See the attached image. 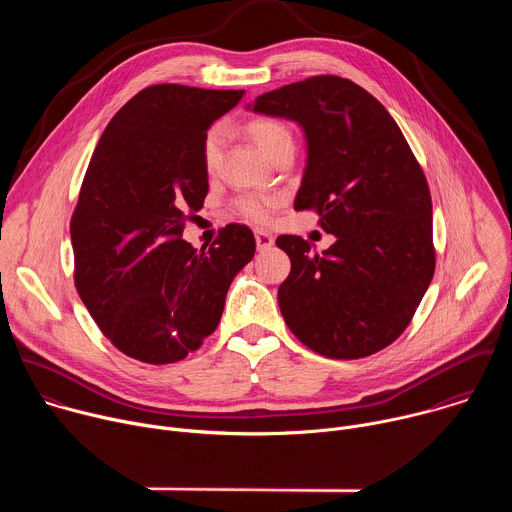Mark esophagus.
<instances>
[{
	"mask_svg": "<svg viewBox=\"0 0 512 512\" xmlns=\"http://www.w3.org/2000/svg\"><path fill=\"white\" fill-rule=\"evenodd\" d=\"M255 243H257V249H259V251H267V249L273 247L275 239H273V235L267 233V231H255Z\"/></svg>",
	"mask_w": 512,
	"mask_h": 512,
	"instance_id": "1",
	"label": "esophagus"
}]
</instances>
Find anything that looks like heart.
<instances>
[{
  "instance_id": "b5f03b06",
  "label": "heart",
  "mask_w": 512,
  "mask_h": 512,
  "mask_svg": "<svg viewBox=\"0 0 512 512\" xmlns=\"http://www.w3.org/2000/svg\"><path fill=\"white\" fill-rule=\"evenodd\" d=\"M249 135L257 143V148L273 160L283 152L294 154V133L289 125L275 117H259L247 125ZM225 143L223 127H212L202 143V160L208 172H214L218 162H221ZM281 202L279 194H265V192H245L233 200V208L245 216L251 223H267L277 204Z\"/></svg>"
}]
</instances>
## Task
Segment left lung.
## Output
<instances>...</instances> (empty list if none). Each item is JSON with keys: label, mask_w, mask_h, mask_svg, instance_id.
Listing matches in <instances>:
<instances>
[{"label": "left lung", "mask_w": 512, "mask_h": 512, "mask_svg": "<svg viewBox=\"0 0 512 512\" xmlns=\"http://www.w3.org/2000/svg\"><path fill=\"white\" fill-rule=\"evenodd\" d=\"M253 111L302 125L308 160L294 208L316 210L336 237L322 255L302 237H277L291 261L277 289L285 324L328 358L383 350L435 269L429 186L405 135L371 93L334 75L265 93Z\"/></svg>", "instance_id": "1"}]
</instances>
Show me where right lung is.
<instances>
[{
  "label": "right lung",
  "instance_id": "add662e5",
  "mask_svg": "<svg viewBox=\"0 0 512 512\" xmlns=\"http://www.w3.org/2000/svg\"><path fill=\"white\" fill-rule=\"evenodd\" d=\"M241 97L148 87L115 113L93 152L70 218L75 285L101 332L135 360L170 364L198 350L255 255L245 225L218 231L208 251L182 239L208 192L206 131Z\"/></svg>",
  "mask_w": 512,
  "mask_h": 512
}]
</instances>
